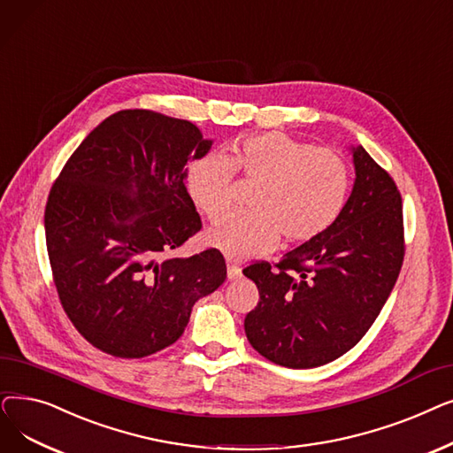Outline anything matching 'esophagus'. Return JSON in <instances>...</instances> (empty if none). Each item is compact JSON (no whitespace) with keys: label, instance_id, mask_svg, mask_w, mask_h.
<instances>
[{"label":"esophagus","instance_id":"esophagus-1","mask_svg":"<svg viewBox=\"0 0 453 453\" xmlns=\"http://www.w3.org/2000/svg\"><path fill=\"white\" fill-rule=\"evenodd\" d=\"M226 276H228L230 282H232V280H238V278H242V269L238 265L228 264L226 265Z\"/></svg>","mask_w":453,"mask_h":453}]
</instances>
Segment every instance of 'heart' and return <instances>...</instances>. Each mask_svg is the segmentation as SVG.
I'll return each mask as SVG.
<instances>
[{
  "label": "heart",
  "instance_id": "heart-1",
  "mask_svg": "<svg viewBox=\"0 0 453 453\" xmlns=\"http://www.w3.org/2000/svg\"><path fill=\"white\" fill-rule=\"evenodd\" d=\"M260 182L250 213H235L208 232L211 247L243 262L269 252L278 235L304 243L326 232L349 201L352 171L332 149H320L284 133H264L235 145L234 158L208 153L191 164L188 189L210 219L226 213L234 171Z\"/></svg>",
  "mask_w": 453,
  "mask_h": 453
}]
</instances>
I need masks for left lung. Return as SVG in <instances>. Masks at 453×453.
Masks as SVG:
<instances>
[{
	"instance_id": "left-lung-1",
	"label": "left lung",
	"mask_w": 453,
	"mask_h": 453,
	"mask_svg": "<svg viewBox=\"0 0 453 453\" xmlns=\"http://www.w3.org/2000/svg\"><path fill=\"white\" fill-rule=\"evenodd\" d=\"M354 186L337 221L271 269L243 271L260 293L245 317L252 349L288 369H313L349 352L389 298L403 262L396 184L361 145L349 147Z\"/></svg>"
}]
</instances>
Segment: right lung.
I'll use <instances>...</instances> for the list:
<instances>
[{
  "mask_svg": "<svg viewBox=\"0 0 453 453\" xmlns=\"http://www.w3.org/2000/svg\"><path fill=\"white\" fill-rule=\"evenodd\" d=\"M211 143L191 121L121 111L82 140L53 184L44 226L55 286L96 349L145 357L169 347L193 304L225 282L218 249L171 254L203 226L186 179Z\"/></svg>",
  "mask_w": 453,
  "mask_h": 453,
  "instance_id": "add662e5",
  "label": "right lung"
}]
</instances>
